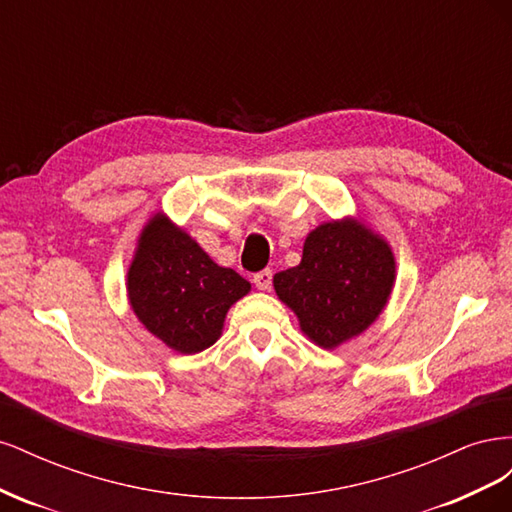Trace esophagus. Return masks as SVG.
Masks as SVG:
<instances>
[{
  "label": "esophagus",
  "mask_w": 512,
  "mask_h": 512,
  "mask_svg": "<svg viewBox=\"0 0 512 512\" xmlns=\"http://www.w3.org/2000/svg\"><path fill=\"white\" fill-rule=\"evenodd\" d=\"M271 282H273V271L265 269V271H258L254 275V284L258 290H271Z\"/></svg>",
  "instance_id": "obj_1"
}]
</instances>
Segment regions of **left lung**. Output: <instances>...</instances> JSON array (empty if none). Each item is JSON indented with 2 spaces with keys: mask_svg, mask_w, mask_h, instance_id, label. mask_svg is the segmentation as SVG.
<instances>
[{
  "mask_svg": "<svg viewBox=\"0 0 512 512\" xmlns=\"http://www.w3.org/2000/svg\"><path fill=\"white\" fill-rule=\"evenodd\" d=\"M397 277L393 247L363 218L329 220L303 243L297 267L273 275L277 299L324 350L359 337L384 312Z\"/></svg>",
  "mask_w": 512,
  "mask_h": 512,
  "instance_id": "8db88e82",
  "label": "left lung"
}]
</instances>
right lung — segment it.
I'll return each mask as SVG.
<instances>
[{
    "label": "right lung",
    "instance_id": "obj_1",
    "mask_svg": "<svg viewBox=\"0 0 512 512\" xmlns=\"http://www.w3.org/2000/svg\"><path fill=\"white\" fill-rule=\"evenodd\" d=\"M138 322L179 354H196L222 337L228 309L252 284L213 262L164 211L145 222L126 275Z\"/></svg>",
    "mask_w": 512,
    "mask_h": 512
}]
</instances>
